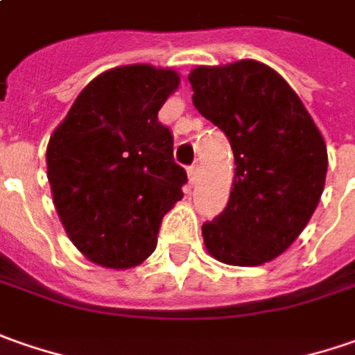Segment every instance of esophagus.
Returning a JSON list of instances; mask_svg holds the SVG:
<instances>
[{
    "label": "esophagus",
    "mask_w": 355,
    "mask_h": 355,
    "mask_svg": "<svg viewBox=\"0 0 355 355\" xmlns=\"http://www.w3.org/2000/svg\"><path fill=\"white\" fill-rule=\"evenodd\" d=\"M187 173H189V180L194 184L196 178H198V165H190L189 168H187Z\"/></svg>",
    "instance_id": "obj_1"
}]
</instances>
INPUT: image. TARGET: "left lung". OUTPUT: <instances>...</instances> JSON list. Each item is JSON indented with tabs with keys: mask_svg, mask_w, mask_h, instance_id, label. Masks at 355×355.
I'll use <instances>...</instances> for the list:
<instances>
[{
	"mask_svg": "<svg viewBox=\"0 0 355 355\" xmlns=\"http://www.w3.org/2000/svg\"><path fill=\"white\" fill-rule=\"evenodd\" d=\"M192 104L230 139L236 163L224 212L202 226L218 261L255 267L279 257L314 214L326 180L322 133L287 80L257 60L196 67Z\"/></svg>",
	"mask_w": 355,
	"mask_h": 355,
	"instance_id": "8db88e82",
	"label": "left lung"
}]
</instances>
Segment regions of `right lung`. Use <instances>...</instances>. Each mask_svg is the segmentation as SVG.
Instances as JSON below:
<instances>
[{"instance_id": "add662e5", "label": "right lung", "mask_w": 355, "mask_h": 355, "mask_svg": "<svg viewBox=\"0 0 355 355\" xmlns=\"http://www.w3.org/2000/svg\"><path fill=\"white\" fill-rule=\"evenodd\" d=\"M171 68L129 64L78 94L46 147V177L68 238L90 261L129 269L157 248L187 171L159 110L178 88Z\"/></svg>"}]
</instances>
